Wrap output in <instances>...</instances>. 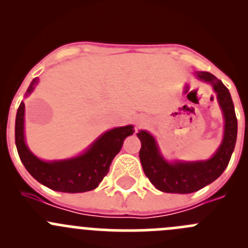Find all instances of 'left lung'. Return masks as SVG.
<instances>
[{"label":"left lung","instance_id":"1","mask_svg":"<svg viewBox=\"0 0 248 248\" xmlns=\"http://www.w3.org/2000/svg\"><path fill=\"white\" fill-rule=\"evenodd\" d=\"M196 77L212 86L224 120L223 139L218 149L205 161H167L159 151L154 136L139 131L141 141L139 158L145 175L157 189L166 193H193L214 182L228 166L237 136V120L228 89L221 80L209 72H196Z\"/></svg>","mask_w":248,"mask_h":248}]
</instances>
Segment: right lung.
<instances>
[{
    "mask_svg": "<svg viewBox=\"0 0 248 248\" xmlns=\"http://www.w3.org/2000/svg\"><path fill=\"white\" fill-rule=\"evenodd\" d=\"M38 84L34 78L25 97L30 96ZM25 104L21 102L16 119V145L26 170L44 186L57 192L82 193L98 187L108 174L112 159L121 150L124 140L132 136V124L116 127L98 137L81 155L60 161H43L31 152L25 141Z\"/></svg>",
    "mask_w": 248,
    "mask_h": 248,
    "instance_id": "right-lung-1",
    "label": "right lung"
}]
</instances>
